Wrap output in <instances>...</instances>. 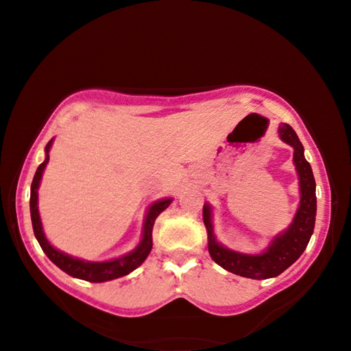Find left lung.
<instances>
[{
  "mask_svg": "<svg viewBox=\"0 0 351 351\" xmlns=\"http://www.w3.org/2000/svg\"><path fill=\"white\" fill-rule=\"evenodd\" d=\"M278 136L283 142L294 148V165L299 175L300 203L289 228L274 237L265 252L249 255L230 251L219 245L213 234L212 207L209 204H204L203 207V219L207 229V240H209L207 246H209L212 260L232 274L255 278V280L277 277L285 269H288L304 254L313 235L314 223H316V181H314L311 165L305 159L304 145L288 123H282L278 127Z\"/></svg>",
  "mask_w": 351,
  "mask_h": 351,
  "instance_id": "8db88e82",
  "label": "left lung"
}]
</instances>
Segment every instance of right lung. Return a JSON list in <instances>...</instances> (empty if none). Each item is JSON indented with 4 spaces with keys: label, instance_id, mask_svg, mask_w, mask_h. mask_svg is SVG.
<instances>
[{
    "label": "right lung",
    "instance_id": "add662e5",
    "mask_svg": "<svg viewBox=\"0 0 351 351\" xmlns=\"http://www.w3.org/2000/svg\"><path fill=\"white\" fill-rule=\"evenodd\" d=\"M52 145V139L46 144V158L45 161L38 165L37 171H35V176L32 180L31 186V218H32V228L35 239L38 240L41 249L47 255L52 263L57 265L62 271L66 272V274L73 276L75 278H82V280L86 282H108L112 278H119L130 274V272L134 271L138 266L144 263V260L148 257L152 247H153V240H152V230L154 219L159 217V213L167 209L171 203V198L159 199L156 203H153L148 207V212L144 219V230H142V240L138 246H136L132 252H128L122 257L108 260V261H85L75 257H71V255L58 251L54 246L51 245L43 232V226H41L40 213H38V187L41 176H43V171L47 161H49V150Z\"/></svg>",
    "mask_w": 351,
    "mask_h": 351
}]
</instances>
